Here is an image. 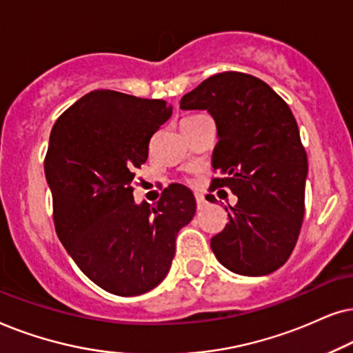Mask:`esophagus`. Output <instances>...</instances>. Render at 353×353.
<instances>
[{"label": "esophagus", "mask_w": 353, "mask_h": 353, "mask_svg": "<svg viewBox=\"0 0 353 353\" xmlns=\"http://www.w3.org/2000/svg\"><path fill=\"white\" fill-rule=\"evenodd\" d=\"M195 199H196V208H199V210H203L205 206H206V200H205V196H203V195H196Z\"/></svg>", "instance_id": "obj_1"}]
</instances>
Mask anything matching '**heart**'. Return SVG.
Instances as JSON below:
<instances>
[{"label":"heart","mask_w":353,"mask_h":353,"mask_svg":"<svg viewBox=\"0 0 353 353\" xmlns=\"http://www.w3.org/2000/svg\"><path fill=\"white\" fill-rule=\"evenodd\" d=\"M192 117H194V116H192Z\"/></svg>","instance_id":"1"}]
</instances>
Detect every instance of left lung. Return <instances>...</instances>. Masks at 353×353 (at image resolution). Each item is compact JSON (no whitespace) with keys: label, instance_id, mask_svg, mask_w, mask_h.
<instances>
[{"label":"left lung","instance_id":"1","mask_svg":"<svg viewBox=\"0 0 353 353\" xmlns=\"http://www.w3.org/2000/svg\"><path fill=\"white\" fill-rule=\"evenodd\" d=\"M181 110L208 111L216 122L211 189L237 195L211 250L229 271L265 276L288 261L305 213L308 159L297 121L283 98L242 72L211 75L181 98ZM228 211V208H225Z\"/></svg>","mask_w":353,"mask_h":353}]
</instances>
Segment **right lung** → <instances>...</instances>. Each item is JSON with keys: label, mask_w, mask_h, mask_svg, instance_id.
<instances>
[{"label": "right lung", "mask_w": 353, "mask_h": 353, "mask_svg": "<svg viewBox=\"0 0 353 353\" xmlns=\"http://www.w3.org/2000/svg\"><path fill=\"white\" fill-rule=\"evenodd\" d=\"M171 114L163 100L95 90L64 111L50 134L45 177L56 234L88 279L121 297L166 278L177 232L196 210L182 184L164 189L154 205L135 203L132 195L150 139Z\"/></svg>", "instance_id": "obj_1"}]
</instances>
